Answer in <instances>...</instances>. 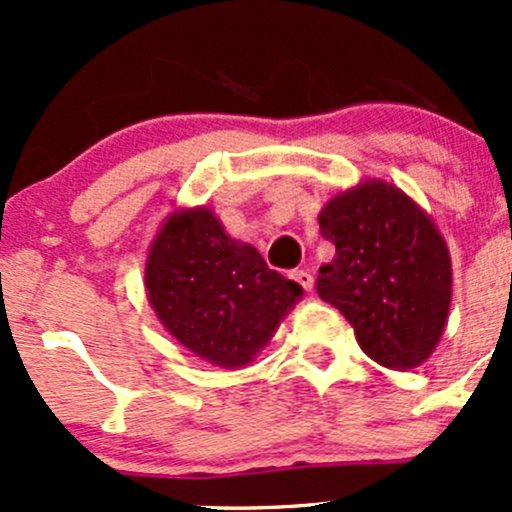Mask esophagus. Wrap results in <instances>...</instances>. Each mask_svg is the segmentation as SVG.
<instances>
[{
	"instance_id": "esophagus-1",
	"label": "esophagus",
	"mask_w": 512,
	"mask_h": 512,
	"mask_svg": "<svg viewBox=\"0 0 512 512\" xmlns=\"http://www.w3.org/2000/svg\"><path fill=\"white\" fill-rule=\"evenodd\" d=\"M292 280L297 282V285L302 287L304 292H312V287H314V277L309 275L307 270H294V272H292Z\"/></svg>"
}]
</instances>
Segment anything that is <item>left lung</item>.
I'll list each match as a JSON object with an SVG mask.
<instances>
[{
    "label": "left lung",
    "mask_w": 512,
    "mask_h": 512,
    "mask_svg": "<svg viewBox=\"0 0 512 512\" xmlns=\"http://www.w3.org/2000/svg\"><path fill=\"white\" fill-rule=\"evenodd\" d=\"M334 260L317 292L389 369H414L436 349L451 307V257L433 220L394 185L369 180L319 215Z\"/></svg>",
    "instance_id": "8db88e82"
}]
</instances>
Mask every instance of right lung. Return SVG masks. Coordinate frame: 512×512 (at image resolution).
I'll use <instances>...</instances> for the list:
<instances>
[{"instance_id": "obj_1", "label": "right lung", "mask_w": 512, "mask_h": 512, "mask_svg": "<svg viewBox=\"0 0 512 512\" xmlns=\"http://www.w3.org/2000/svg\"><path fill=\"white\" fill-rule=\"evenodd\" d=\"M146 287L158 319L183 347L230 369L265 347L302 294L255 247L230 240L205 208L170 215L148 255Z\"/></svg>"}]
</instances>
